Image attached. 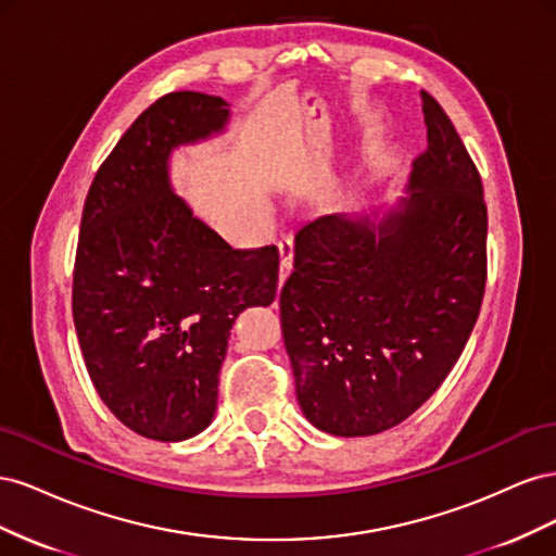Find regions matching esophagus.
I'll return each instance as SVG.
<instances>
[{
    "mask_svg": "<svg viewBox=\"0 0 556 556\" xmlns=\"http://www.w3.org/2000/svg\"><path fill=\"white\" fill-rule=\"evenodd\" d=\"M278 252H280V280H285L292 271V264H294V241L290 237L280 239Z\"/></svg>",
    "mask_w": 556,
    "mask_h": 556,
    "instance_id": "esophagus-1",
    "label": "esophagus"
}]
</instances>
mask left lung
<instances>
[{
    "mask_svg": "<svg viewBox=\"0 0 556 556\" xmlns=\"http://www.w3.org/2000/svg\"><path fill=\"white\" fill-rule=\"evenodd\" d=\"M427 150L392 204L296 231L280 292L301 413L319 431L374 435L439 390L476 327L486 278L482 180L422 92Z\"/></svg>",
    "mask_w": 556,
    "mask_h": 556,
    "instance_id": "1",
    "label": "left lung"
}]
</instances>
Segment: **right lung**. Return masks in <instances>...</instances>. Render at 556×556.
I'll return each mask as SVG.
<instances>
[{
	"label": "right lung",
	"mask_w": 556,
	"mask_h": 556,
	"mask_svg": "<svg viewBox=\"0 0 556 556\" xmlns=\"http://www.w3.org/2000/svg\"><path fill=\"white\" fill-rule=\"evenodd\" d=\"M229 104L172 92L99 166L74 268V325L94 390L125 427L176 443L204 431L237 317L271 306L278 248L233 250L172 182L180 146L220 137Z\"/></svg>",
	"instance_id": "add662e5"
}]
</instances>
